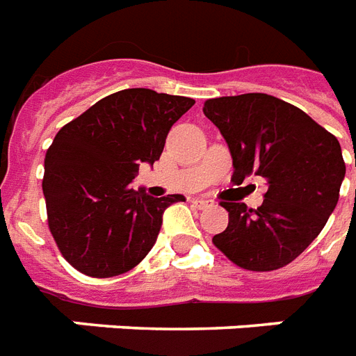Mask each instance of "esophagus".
<instances>
[{
  "mask_svg": "<svg viewBox=\"0 0 356 356\" xmlns=\"http://www.w3.org/2000/svg\"><path fill=\"white\" fill-rule=\"evenodd\" d=\"M192 205L195 207V209H207V207L212 205L211 200H201V197H197V200L192 201Z\"/></svg>",
  "mask_w": 356,
  "mask_h": 356,
  "instance_id": "obj_1",
  "label": "esophagus"
}]
</instances>
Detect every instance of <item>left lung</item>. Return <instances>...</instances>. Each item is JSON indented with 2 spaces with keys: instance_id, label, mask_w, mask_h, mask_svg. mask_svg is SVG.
Wrapping results in <instances>:
<instances>
[{
  "instance_id": "8db88e82",
  "label": "left lung",
  "mask_w": 356,
  "mask_h": 356,
  "mask_svg": "<svg viewBox=\"0 0 356 356\" xmlns=\"http://www.w3.org/2000/svg\"><path fill=\"white\" fill-rule=\"evenodd\" d=\"M203 113L227 142L233 181L259 175L268 184L259 209L223 201L229 225L212 242L245 270L290 264L337 207L346 177L340 142L301 108L268 94L214 97Z\"/></svg>"
}]
</instances>
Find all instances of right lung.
I'll return each instance as SVG.
<instances>
[{
	"label": "right lung",
	"instance_id": "1",
	"mask_svg": "<svg viewBox=\"0 0 356 356\" xmlns=\"http://www.w3.org/2000/svg\"><path fill=\"white\" fill-rule=\"evenodd\" d=\"M194 99L127 88L103 97L57 133L44 161L47 222L60 253L90 277L133 270L155 245L173 194L153 197L131 183L161 159L170 129Z\"/></svg>",
	"mask_w": 356,
	"mask_h": 356
}]
</instances>
